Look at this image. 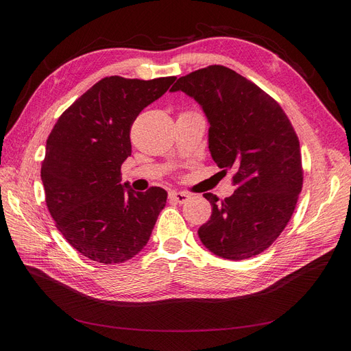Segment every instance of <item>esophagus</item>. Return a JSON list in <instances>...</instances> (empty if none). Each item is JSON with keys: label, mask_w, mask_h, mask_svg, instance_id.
Here are the masks:
<instances>
[{"label": "esophagus", "mask_w": 351, "mask_h": 351, "mask_svg": "<svg viewBox=\"0 0 351 351\" xmlns=\"http://www.w3.org/2000/svg\"><path fill=\"white\" fill-rule=\"evenodd\" d=\"M169 199L174 200L176 204H186L190 199V195L186 192H169Z\"/></svg>", "instance_id": "esophagus-1"}]
</instances>
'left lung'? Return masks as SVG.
Here are the masks:
<instances>
[{
	"instance_id": "1",
	"label": "left lung",
	"mask_w": 351,
	"mask_h": 351,
	"mask_svg": "<svg viewBox=\"0 0 351 351\" xmlns=\"http://www.w3.org/2000/svg\"><path fill=\"white\" fill-rule=\"evenodd\" d=\"M182 90L204 110L210 156L232 169L234 193H204L212 206L197 230L217 256L243 261L267 250L289 224L303 186L300 143L280 104L239 73L209 66L180 77Z\"/></svg>"
}]
</instances>
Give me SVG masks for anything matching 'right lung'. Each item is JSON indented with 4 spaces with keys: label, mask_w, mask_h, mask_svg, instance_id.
<instances>
[{
    "label": "right lung",
    "mask_w": 351,
    "mask_h": 351,
    "mask_svg": "<svg viewBox=\"0 0 351 351\" xmlns=\"http://www.w3.org/2000/svg\"><path fill=\"white\" fill-rule=\"evenodd\" d=\"M176 80L110 76L61 114L40 167L45 202L64 239L83 256L112 265L132 259L149 240L167 192H134L121 182L132 155L130 129Z\"/></svg>",
    "instance_id": "right-lung-1"
}]
</instances>
